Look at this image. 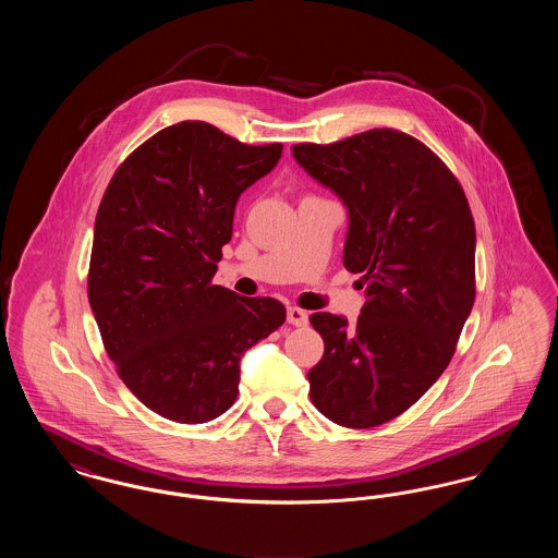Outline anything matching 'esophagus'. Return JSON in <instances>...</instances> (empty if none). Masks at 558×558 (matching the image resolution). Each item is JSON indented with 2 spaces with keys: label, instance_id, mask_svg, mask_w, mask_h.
I'll use <instances>...</instances> for the list:
<instances>
[{
  "label": "esophagus",
  "instance_id": "obj_1",
  "mask_svg": "<svg viewBox=\"0 0 558 558\" xmlns=\"http://www.w3.org/2000/svg\"><path fill=\"white\" fill-rule=\"evenodd\" d=\"M287 319H289V324H292V326H307V324H310L307 312H303V310H299V307H289Z\"/></svg>",
  "mask_w": 558,
  "mask_h": 558
}]
</instances>
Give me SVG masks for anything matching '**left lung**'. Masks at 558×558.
Masks as SVG:
<instances>
[{
    "instance_id": "8db88e82",
    "label": "left lung",
    "mask_w": 558,
    "mask_h": 558,
    "mask_svg": "<svg viewBox=\"0 0 558 558\" xmlns=\"http://www.w3.org/2000/svg\"><path fill=\"white\" fill-rule=\"evenodd\" d=\"M292 157L345 205L343 264L362 274L355 324L318 312L324 339L310 396L337 425L393 421L448 368L475 303V221L450 169L425 144L371 130Z\"/></svg>"
}]
</instances>
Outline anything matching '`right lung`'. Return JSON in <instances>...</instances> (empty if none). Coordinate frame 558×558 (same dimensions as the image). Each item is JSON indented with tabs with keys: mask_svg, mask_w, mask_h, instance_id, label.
Returning <instances> with one entry per match:
<instances>
[{
	"mask_svg": "<svg viewBox=\"0 0 558 558\" xmlns=\"http://www.w3.org/2000/svg\"><path fill=\"white\" fill-rule=\"evenodd\" d=\"M280 157L282 144L246 146L182 121L133 150L108 184L89 307L119 376L162 418L221 416L239 396L242 355L287 319L276 299L211 284L240 194Z\"/></svg>",
	"mask_w": 558,
	"mask_h": 558,
	"instance_id": "obj_1",
	"label": "right lung"
}]
</instances>
